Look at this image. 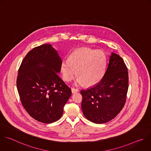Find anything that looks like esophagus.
<instances>
[{"mask_svg":"<svg viewBox=\"0 0 151 151\" xmlns=\"http://www.w3.org/2000/svg\"><path fill=\"white\" fill-rule=\"evenodd\" d=\"M71 91H72V93H76L78 92L79 90H78V89H77V88H71Z\"/></svg>","mask_w":151,"mask_h":151,"instance_id":"esophagus-1","label":"esophagus"}]
</instances>
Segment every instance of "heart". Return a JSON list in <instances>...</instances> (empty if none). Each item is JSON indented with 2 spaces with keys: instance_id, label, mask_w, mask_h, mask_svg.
<instances>
[{
  "instance_id": "heart-1",
  "label": "heart",
  "mask_w": 151,
  "mask_h": 151,
  "mask_svg": "<svg viewBox=\"0 0 151 151\" xmlns=\"http://www.w3.org/2000/svg\"><path fill=\"white\" fill-rule=\"evenodd\" d=\"M106 66V56L103 51L81 48L73 51L69 60L62 62L61 70L66 81L72 80L76 74L78 84L91 87L103 78Z\"/></svg>"
}]
</instances>
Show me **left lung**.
<instances>
[{
	"label": "left lung",
	"mask_w": 151,
	"mask_h": 151,
	"mask_svg": "<svg viewBox=\"0 0 151 151\" xmlns=\"http://www.w3.org/2000/svg\"><path fill=\"white\" fill-rule=\"evenodd\" d=\"M127 68L119 55L111 52L107 70L101 81L80 92L84 116L97 124L114 119L122 110L128 90Z\"/></svg>",
	"instance_id": "8db88e82"
}]
</instances>
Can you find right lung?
I'll use <instances>...</instances> for the list:
<instances>
[{"instance_id": "1", "label": "right lung", "mask_w": 151, "mask_h": 151, "mask_svg": "<svg viewBox=\"0 0 151 151\" xmlns=\"http://www.w3.org/2000/svg\"><path fill=\"white\" fill-rule=\"evenodd\" d=\"M62 60L51 44L31 50L18 70V91L22 106L34 119L44 123L57 121L71 95V90L58 76Z\"/></svg>"}]
</instances>
